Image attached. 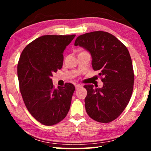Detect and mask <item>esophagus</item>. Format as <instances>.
I'll return each mask as SVG.
<instances>
[{"mask_svg": "<svg viewBox=\"0 0 151 151\" xmlns=\"http://www.w3.org/2000/svg\"><path fill=\"white\" fill-rule=\"evenodd\" d=\"M80 87H81V85H78V84H76V85H75V88L76 89H78Z\"/></svg>", "mask_w": 151, "mask_h": 151, "instance_id": "obj_1", "label": "esophagus"}]
</instances>
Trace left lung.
<instances>
[{
  "label": "left lung",
  "instance_id": "obj_1",
  "mask_svg": "<svg viewBox=\"0 0 151 151\" xmlns=\"http://www.w3.org/2000/svg\"><path fill=\"white\" fill-rule=\"evenodd\" d=\"M75 45L91 53L93 68L103 77L102 88L84 86L87 91L85 103L88 115L103 123L114 121L126 108L133 90L134 72L129 50L114 35L104 31L80 35Z\"/></svg>",
  "mask_w": 151,
  "mask_h": 151
}]
</instances>
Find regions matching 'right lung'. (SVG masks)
Here are the masks:
<instances>
[{
    "instance_id": "right-lung-1",
    "label": "right lung",
    "mask_w": 151,
    "mask_h": 151,
    "mask_svg": "<svg viewBox=\"0 0 151 151\" xmlns=\"http://www.w3.org/2000/svg\"><path fill=\"white\" fill-rule=\"evenodd\" d=\"M75 35H44L28 45L17 66L20 91L28 111L40 123L52 126L65 118L75 86L55 88L51 76L61 69L63 52Z\"/></svg>"
}]
</instances>
